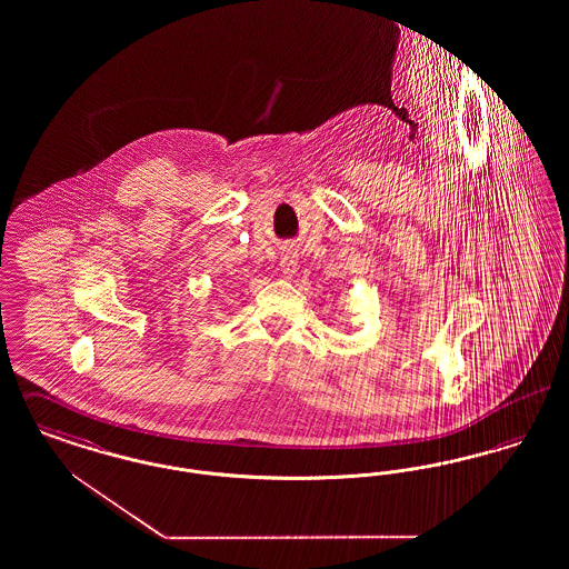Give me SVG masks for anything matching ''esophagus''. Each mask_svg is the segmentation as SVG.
I'll return each instance as SVG.
<instances>
[{
	"instance_id": "obj_1",
	"label": "esophagus",
	"mask_w": 569,
	"mask_h": 569,
	"mask_svg": "<svg viewBox=\"0 0 569 569\" xmlns=\"http://www.w3.org/2000/svg\"><path fill=\"white\" fill-rule=\"evenodd\" d=\"M279 267H281V271H283L286 277H292L298 269L297 253H295V251H286V253L281 256V264H279Z\"/></svg>"
}]
</instances>
